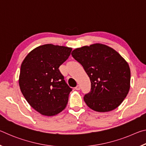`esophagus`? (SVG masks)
I'll return each mask as SVG.
<instances>
[{
    "label": "esophagus",
    "mask_w": 146,
    "mask_h": 146,
    "mask_svg": "<svg viewBox=\"0 0 146 146\" xmlns=\"http://www.w3.org/2000/svg\"><path fill=\"white\" fill-rule=\"evenodd\" d=\"M75 89L76 90H80V86H79V85H77L76 86V87L75 88Z\"/></svg>",
    "instance_id": "1"
}]
</instances>
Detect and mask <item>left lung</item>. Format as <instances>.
I'll return each mask as SVG.
<instances>
[{
	"label": "left lung",
	"mask_w": 146,
	"mask_h": 146,
	"mask_svg": "<svg viewBox=\"0 0 146 146\" xmlns=\"http://www.w3.org/2000/svg\"><path fill=\"white\" fill-rule=\"evenodd\" d=\"M71 55L90 78L91 91L84 97L88 107L98 112L118 108L130 89L131 71L126 60L114 49L100 43L76 48Z\"/></svg>",
	"instance_id": "1"
}]
</instances>
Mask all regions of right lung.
I'll return each instance as SVG.
<instances>
[{
  "instance_id": "right-lung-1",
  "label": "right lung",
  "mask_w": 146,
  "mask_h": 146,
  "mask_svg": "<svg viewBox=\"0 0 146 146\" xmlns=\"http://www.w3.org/2000/svg\"><path fill=\"white\" fill-rule=\"evenodd\" d=\"M72 48L44 44L31 51L21 64L19 84L32 108L44 116L58 114L66 108L72 89L58 68L68 58Z\"/></svg>"
}]
</instances>
